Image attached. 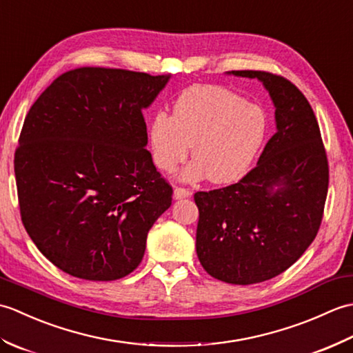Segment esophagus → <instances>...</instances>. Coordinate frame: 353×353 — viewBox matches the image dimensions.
I'll list each match as a JSON object with an SVG mask.
<instances>
[{"label": "esophagus", "instance_id": "1", "mask_svg": "<svg viewBox=\"0 0 353 353\" xmlns=\"http://www.w3.org/2000/svg\"><path fill=\"white\" fill-rule=\"evenodd\" d=\"M191 196V191L186 190V188H182V186H176L174 188V192H172V197H174L176 200H181V199H186Z\"/></svg>", "mask_w": 353, "mask_h": 353}]
</instances>
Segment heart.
<instances>
[{"instance_id":"heart-1","label":"heart","mask_w":353,"mask_h":353,"mask_svg":"<svg viewBox=\"0 0 353 353\" xmlns=\"http://www.w3.org/2000/svg\"><path fill=\"white\" fill-rule=\"evenodd\" d=\"M267 117L256 104L220 86H192L179 97L172 115L156 114L150 124L154 165L174 171L190 153L186 181L208 176L214 183L238 181L264 142Z\"/></svg>"}]
</instances>
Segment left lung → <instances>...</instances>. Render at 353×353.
Segmentation results:
<instances>
[{
  "label": "left lung",
  "mask_w": 353,
  "mask_h": 353,
  "mask_svg": "<svg viewBox=\"0 0 353 353\" xmlns=\"http://www.w3.org/2000/svg\"><path fill=\"white\" fill-rule=\"evenodd\" d=\"M232 74L264 83L276 108V133L241 181L194 194L196 249L208 274L250 285L283 273L314 241L323 219L329 165L317 118L301 89L267 71Z\"/></svg>",
  "instance_id": "1"
}]
</instances>
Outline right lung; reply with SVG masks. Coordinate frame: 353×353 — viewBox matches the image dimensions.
I'll return each instance as SVG.
<instances>
[{
	"mask_svg": "<svg viewBox=\"0 0 353 353\" xmlns=\"http://www.w3.org/2000/svg\"><path fill=\"white\" fill-rule=\"evenodd\" d=\"M170 76L83 66L30 108L14 152L21 220L45 258L86 281L130 274L172 188L147 145L142 110Z\"/></svg>",
	"mask_w": 353,
	"mask_h": 353,
	"instance_id": "1",
	"label": "right lung"
}]
</instances>
